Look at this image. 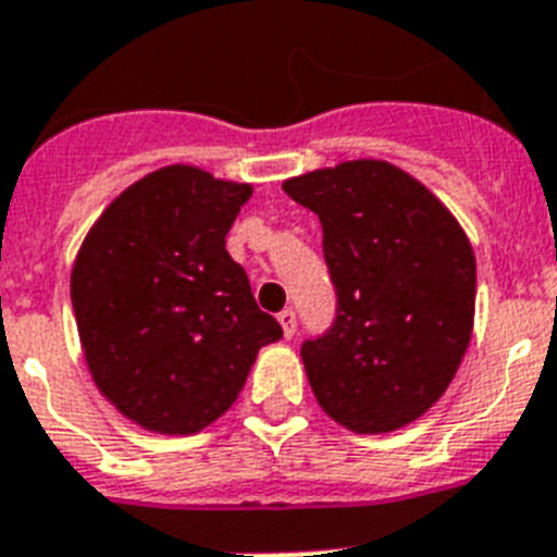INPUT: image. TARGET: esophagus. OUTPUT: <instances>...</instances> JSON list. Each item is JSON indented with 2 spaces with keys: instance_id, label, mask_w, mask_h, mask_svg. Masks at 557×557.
Here are the masks:
<instances>
[{
  "instance_id": "34e87169",
  "label": "esophagus",
  "mask_w": 557,
  "mask_h": 557,
  "mask_svg": "<svg viewBox=\"0 0 557 557\" xmlns=\"http://www.w3.org/2000/svg\"><path fill=\"white\" fill-rule=\"evenodd\" d=\"M277 320L280 325H283V334H286V337H294V332H297V314H294L292 309H283L277 314Z\"/></svg>"
}]
</instances>
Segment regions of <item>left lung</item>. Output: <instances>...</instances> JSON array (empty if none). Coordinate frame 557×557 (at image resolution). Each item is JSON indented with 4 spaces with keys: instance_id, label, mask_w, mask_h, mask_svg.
Wrapping results in <instances>:
<instances>
[{
    "instance_id": "8db88e82",
    "label": "left lung",
    "mask_w": 557,
    "mask_h": 557,
    "mask_svg": "<svg viewBox=\"0 0 557 557\" xmlns=\"http://www.w3.org/2000/svg\"><path fill=\"white\" fill-rule=\"evenodd\" d=\"M320 216L337 314L300 349L318 404L357 435L395 432L441 400L472 341L474 255L449 208L383 160L283 183Z\"/></svg>"
}]
</instances>
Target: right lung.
Masks as SVG:
<instances>
[{"instance_id":"1","label":"right lung","mask_w":557,"mask_h":557,"mask_svg":"<svg viewBox=\"0 0 557 557\" xmlns=\"http://www.w3.org/2000/svg\"><path fill=\"white\" fill-rule=\"evenodd\" d=\"M248 183L165 165L125 188L85 237L71 302L90 377L128 420L194 435L232 409L257 351L283 337L225 234Z\"/></svg>"}]
</instances>
